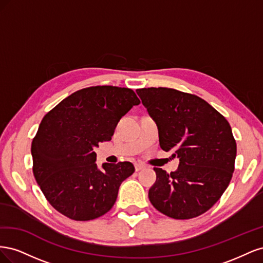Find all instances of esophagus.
Returning <instances> with one entry per match:
<instances>
[{
	"label": "esophagus",
	"instance_id": "esophagus-1",
	"mask_svg": "<svg viewBox=\"0 0 263 263\" xmlns=\"http://www.w3.org/2000/svg\"><path fill=\"white\" fill-rule=\"evenodd\" d=\"M145 168H146V165L142 164V163H136V164H135V170H136V171L144 170Z\"/></svg>",
	"mask_w": 263,
	"mask_h": 263
}]
</instances>
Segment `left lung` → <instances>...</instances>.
Here are the masks:
<instances>
[{"mask_svg": "<svg viewBox=\"0 0 263 263\" xmlns=\"http://www.w3.org/2000/svg\"><path fill=\"white\" fill-rule=\"evenodd\" d=\"M153 117L164 151L180 159L177 171L155 168L154 208L174 219L200 216L225 192L235 170L236 140L227 119L194 94L168 87L136 90Z\"/></svg>", "mask_w": 263, "mask_h": 263, "instance_id": "left-lung-1", "label": "left lung"}]
</instances>
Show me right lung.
<instances>
[{
	"mask_svg": "<svg viewBox=\"0 0 263 263\" xmlns=\"http://www.w3.org/2000/svg\"><path fill=\"white\" fill-rule=\"evenodd\" d=\"M140 103L132 89L112 85L79 90L47 113L31 142L34 177L54 210L73 220H91L116 202L133 163H103L93 148L109 141L117 123Z\"/></svg>",
	"mask_w": 263,
	"mask_h": 263,
	"instance_id": "obj_1",
	"label": "right lung"
}]
</instances>
